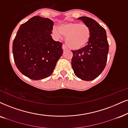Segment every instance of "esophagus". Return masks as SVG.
<instances>
[{
	"label": "esophagus",
	"instance_id": "34e87169",
	"mask_svg": "<svg viewBox=\"0 0 128 128\" xmlns=\"http://www.w3.org/2000/svg\"><path fill=\"white\" fill-rule=\"evenodd\" d=\"M62 50H64V51H65V50H68V47H67V46H66V45H64V44H62Z\"/></svg>",
	"mask_w": 128,
	"mask_h": 128
}]
</instances>
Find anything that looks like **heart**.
Segmentation results:
<instances>
[{"instance_id":"b5f03b06","label":"heart","mask_w":128,"mask_h":128,"mask_svg":"<svg viewBox=\"0 0 128 128\" xmlns=\"http://www.w3.org/2000/svg\"><path fill=\"white\" fill-rule=\"evenodd\" d=\"M54 35L59 38L66 36V42L70 48L79 50L83 48L89 41L91 32L89 27L84 24L70 22L61 24L58 28L53 30Z\"/></svg>"}]
</instances>
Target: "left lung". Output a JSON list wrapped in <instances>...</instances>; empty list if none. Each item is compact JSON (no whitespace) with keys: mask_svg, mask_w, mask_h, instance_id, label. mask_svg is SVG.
<instances>
[{"mask_svg":"<svg viewBox=\"0 0 128 128\" xmlns=\"http://www.w3.org/2000/svg\"><path fill=\"white\" fill-rule=\"evenodd\" d=\"M78 19L89 27L91 36L86 46L72 51V66L77 77L91 81L97 78L106 67L109 44L106 30L96 20L86 16L80 17Z\"/></svg>","mask_w":128,"mask_h":128,"instance_id":"obj_1","label":"left lung"}]
</instances>
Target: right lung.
Listing matches in <instances>:
<instances>
[{"label": "right lung", "mask_w": 128, "mask_h": 128, "mask_svg": "<svg viewBox=\"0 0 128 128\" xmlns=\"http://www.w3.org/2000/svg\"><path fill=\"white\" fill-rule=\"evenodd\" d=\"M54 22L39 16L20 25L13 42L14 58L18 69L34 80L51 75L62 54V43L53 40Z\"/></svg>", "instance_id": "add662e5"}]
</instances>
